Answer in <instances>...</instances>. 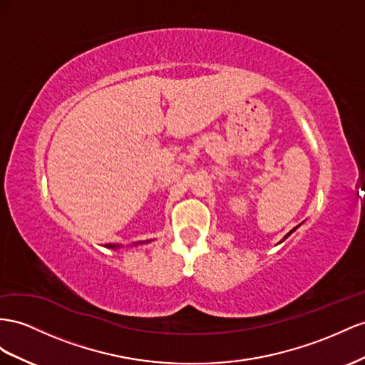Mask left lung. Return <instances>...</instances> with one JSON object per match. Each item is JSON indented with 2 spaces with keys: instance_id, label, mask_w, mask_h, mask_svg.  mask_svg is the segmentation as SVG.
Wrapping results in <instances>:
<instances>
[{
  "instance_id": "obj_1",
  "label": "left lung",
  "mask_w": 365,
  "mask_h": 365,
  "mask_svg": "<svg viewBox=\"0 0 365 365\" xmlns=\"http://www.w3.org/2000/svg\"><path fill=\"white\" fill-rule=\"evenodd\" d=\"M294 230H297V227H294V229H293V230H290V232H289V233H287V235H285V236H284V240H285V238H287V236H289V235H290V233H292V232H294Z\"/></svg>"
}]
</instances>
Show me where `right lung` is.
I'll use <instances>...</instances> for the list:
<instances>
[{"label":"right lung","mask_w":365,"mask_h":365,"mask_svg":"<svg viewBox=\"0 0 365 365\" xmlns=\"http://www.w3.org/2000/svg\"><path fill=\"white\" fill-rule=\"evenodd\" d=\"M106 247H109V249H118V247H120V245H116V244H107Z\"/></svg>","instance_id":"right-lung-1"}]
</instances>
